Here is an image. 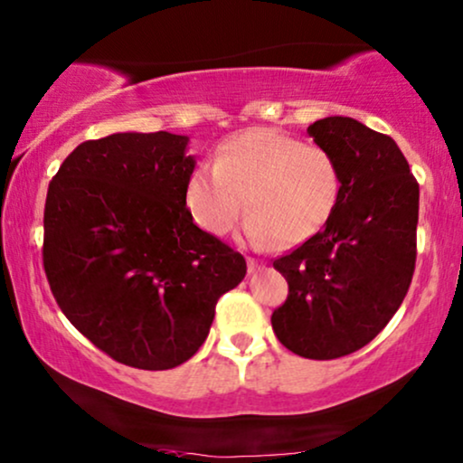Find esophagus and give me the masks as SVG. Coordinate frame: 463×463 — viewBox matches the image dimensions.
<instances>
[{
    "label": "esophagus",
    "mask_w": 463,
    "mask_h": 463,
    "mask_svg": "<svg viewBox=\"0 0 463 463\" xmlns=\"http://www.w3.org/2000/svg\"><path fill=\"white\" fill-rule=\"evenodd\" d=\"M257 269H259V263L254 261V259H248V272L254 274V272H257Z\"/></svg>",
    "instance_id": "obj_1"
}]
</instances>
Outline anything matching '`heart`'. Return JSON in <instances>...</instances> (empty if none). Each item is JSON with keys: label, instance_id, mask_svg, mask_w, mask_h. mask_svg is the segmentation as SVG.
Segmentation results:
<instances>
[{"label": "heart", "instance_id": "heart-1", "mask_svg": "<svg viewBox=\"0 0 463 463\" xmlns=\"http://www.w3.org/2000/svg\"><path fill=\"white\" fill-rule=\"evenodd\" d=\"M339 194L342 174L331 152L283 130L250 128L217 147L213 167L191 174L184 202L195 224L213 237L235 226L243 206L250 241L296 246L326 226Z\"/></svg>", "mask_w": 463, "mask_h": 463}]
</instances>
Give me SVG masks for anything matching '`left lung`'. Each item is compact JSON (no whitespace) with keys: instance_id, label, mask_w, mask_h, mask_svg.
Listing matches in <instances>:
<instances>
[{"instance_id":"obj_1","label":"left lung","mask_w":463,"mask_h":463,"mask_svg":"<svg viewBox=\"0 0 463 463\" xmlns=\"http://www.w3.org/2000/svg\"><path fill=\"white\" fill-rule=\"evenodd\" d=\"M307 132L337 163L342 194L326 226L274 261L289 296L272 328L291 353L324 361L372 342L407 296L420 187L396 141L353 117H324Z\"/></svg>"}]
</instances>
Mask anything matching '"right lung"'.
<instances>
[{
    "label": "right lung",
    "mask_w": 463,
    "mask_h": 463,
    "mask_svg": "<svg viewBox=\"0 0 463 463\" xmlns=\"http://www.w3.org/2000/svg\"><path fill=\"white\" fill-rule=\"evenodd\" d=\"M189 137L84 141L52 178L43 268L67 320L119 364L169 370L204 344L246 259L194 224Z\"/></svg>",
    "instance_id": "right-lung-1"
}]
</instances>
